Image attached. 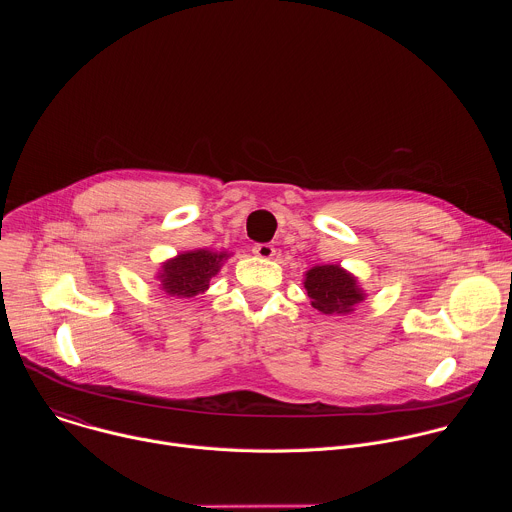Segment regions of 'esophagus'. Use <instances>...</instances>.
<instances>
[{"instance_id": "1", "label": "esophagus", "mask_w": 512, "mask_h": 512, "mask_svg": "<svg viewBox=\"0 0 512 512\" xmlns=\"http://www.w3.org/2000/svg\"><path fill=\"white\" fill-rule=\"evenodd\" d=\"M253 253H255L257 257H261V259H271V257L275 255V247L269 245V243H257V245L253 247Z\"/></svg>"}]
</instances>
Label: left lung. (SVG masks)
Wrapping results in <instances>:
<instances>
[{
	"label": "left lung",
	"mask_w": 512,
	"mask_h": 512,
	"mask_svg": "<svg viewBox=\"0 0 512 512\" xmlns=\"http://www.w3.org/2000/svg\"><path fill=\"white\" fill-rule=\"evenodd\" d=\"M304 285L312 306L330 316L352 312V306L364 298L356 279L338 265H316L306 273Z\"/></svg>",
	"instance_id": "left-lung-1"
}]
</instances>
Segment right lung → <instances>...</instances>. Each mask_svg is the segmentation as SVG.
<instances>
[{"label": "right lung", "instance_id": "1", "mask_svg": "<svg viewBox=\"0 0 512 512\" xmlns=\"http://www.w3.org/2000/svg\"><path fill=\"white\" fill-rule=\"evenodd\" d=\"M227 253H214L206 249L182 253L164 265L160 275L166 294L178 298H194L208 287V281L221 269Z\"/></svg>", "mask_w": 512, "mask_h": 512}]
</instances>
